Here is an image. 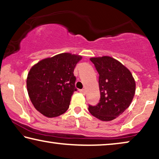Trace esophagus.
Masks as SVG:
<instances>
[{
    "mask_svg": "<svg viewBox=\"0 0 159 159\" xmlns=\"http://www.w3.org/2000/svg\"><path fill=\"white\" fill-rule=\"evenodd\" d=\"M80 92L82 93V94H83V95H84L86 93V90L85 89H82V90H80Z\"/></svg>",
    "mask_w": 159,
    "mask_h": 159,
    "instance_id": "1",
    "label": "esophagus"
}]
</instances>
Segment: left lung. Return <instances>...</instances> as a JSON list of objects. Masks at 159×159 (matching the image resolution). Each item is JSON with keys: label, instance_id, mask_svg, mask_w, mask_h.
Wrapping results in <instances>:
<instances>
[{"label": "left lung", "instance_id": "1", "mask_svg": "<svg viewBox=\"0 0 159 159\" xmlns=\"http://www.w3.org/2000/svg\"><path fill=\"white\" fill-rule=\"evenodd\" d=\"M99 74L101 98L96 106L89 105L93 116L108 121L121 115L132 103L135 93V81L127 67L112 57L90 58Z\"/></svg>", "mask_w": 159, "mask_h": 159}]
</instances>
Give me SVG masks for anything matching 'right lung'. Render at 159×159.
<instances>
[{
	"instance_id": "obj_1",
	"label": "right lung",
	"mask_w": 159,
	"mask_h": 159,
	"mask_svg": "<svg viewBox=\"0 0 159 159\" xmlns=\"http://www.w3.org/2000/svg\"><path fill=\"white\" fill-rule=\"evenodd\" d=\"M81 59V56L60 53L40 61L30 69L28 95L34 107L45 116H58L69 108L71 95L77 90L74 69Z\"/></svg>"
}]
</instances>
